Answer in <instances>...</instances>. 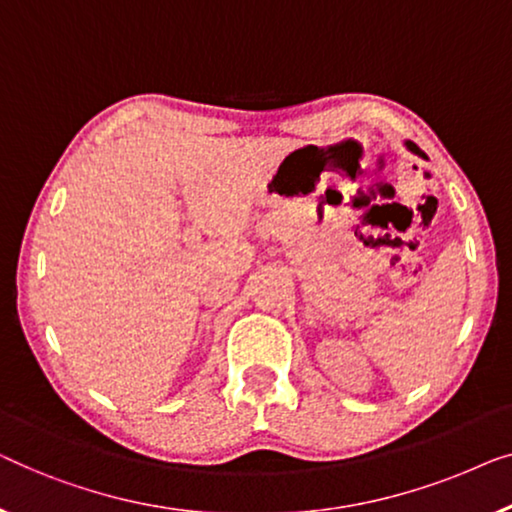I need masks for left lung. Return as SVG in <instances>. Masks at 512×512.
Listing matches in <instances>:
<instances>
[{
    "instance_id": "left-lung-1",
    "label": "left lung",
    "mask_w": 512,
    "mask_h": 512,
    "mask_svg": "<svg viewBox=\"0 0 512 512\" xmlns=\"http://www.w3.org/2000/svg\"><path fill=\"white\" fill-rule=\"evenodd\" d=\"M408 148L410 150H413V153H420V150H417V146H415V143H408ZM422 155V153H420Z\"/></svg>"
}]
</instances>
